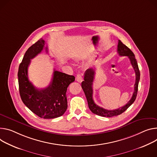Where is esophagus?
<instances>
[{"instance_id":"34e87169","label":"esophagus","mask_w":157,"mask_h":157,"mask_svg":"<svg viewBox=\"0 0 157 157\" xmlns=\"http://www.w3.org/2000/svg\"><path fill=\"white\" fill-rule=\"evenodd\" d=\"M76 81L79 82H81L82 81V74H78L76 78Z\"/></svg>"}]
</instances>
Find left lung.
<instances>
[{"label": "left lung", "mask_w": 157, "mask_h": 157, "mask_svg": "<svg viewBox=\"0 0 157 157\" xmlns=\"http://www.w3.org/2000/svg\"><path fill=\"white\" fill-rule=\"evenodd\" d=\"M117 51L118 53L120 56H127L128 58L130 59L132 65L135 70L136 75V80L135 84L134 85V92L133 93V96L130 100L124 106L119 108L118 109L114 110H108L98 106L94 103L93 99V82L94 79L95 71L93 68L88 69L84 73V81H83L81 83V87L83 90L85 96L86 97L90 109L92 113L99 116H101L104 117H112L120 115V114L123 113L133 103L137 96L138 82L140 78V73L137 64V61L135 59V54L126 46L123 44L120 40H118Z\"/></svg>", "instance_id": "8db88e82"}]
</instances>
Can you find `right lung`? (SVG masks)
Returning a JSON list of instances; mask_svg holds the SVG:
<instances>
[{
    "instance_id": "right-lung-1",
    "label": "right lung",
    "mask_w": 157,
    "mask_h": 157,
    "mask_svg": "<svg viewBox=\"0 0 157 157\" xmlns=\"http://www.w3.org/2000/svg\"><path fill=\"white\" fill-rule=\"evenodd\" d=\"M45 40L40 39L25 52L19 67L18 81L19 93L24 105L40 118L52 119L62 116L67 108L66 91L69 85L75 81L74 76L54 70L52 81L44 89L36 88L28 78V67L31 59L44 49Z\"/></svg>"
}]
</instances>
